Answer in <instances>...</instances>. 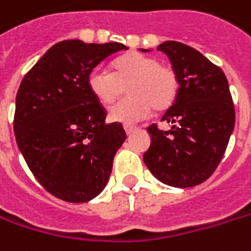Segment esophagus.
<instances>
[{
    "label": "esophagus",
    "instance_id": "34e87169",
    "mask_svg": "<svg viewBox=\"0 0 251 251\" xmlns=\"http://www.w3.org/2000/svg\"><path fill=\"white\" fill-rule=\"evenodd\" d=\"M124 130L127 132V135H130L131 132H134L137 130V127H135V126H130V124H126V126H124Z\"/></svg>",
    "mask_w": 251,
    "mask_h": 251
}]
</instances>
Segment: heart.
I'll list each match as a JSON object with an SVG mask.
<instances>
[{"mask_svg": "<svg viewBox=\"0 0 251 251\" xmlns=\"http://www.w3.org/2000/svg\"><path fill=\"white\" fill-rule=\"evenodd\" d=\"M113 73L96 69L89 76V87L97 100L106 106L116 103L128 87L130 97L111 107L110 119L119 123H134L155 111H167L179 92L176 72L159 65L155 57L131 52L111 65Z\"/></svg>", "mask_w": 251, "mask_h": 251, "instance_id": "b5f03b06", "label": "heart"}]
</instances>
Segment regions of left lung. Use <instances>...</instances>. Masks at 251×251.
Wrapping results in <instances>:
<instances>
[{
    "mask_svg": "<svg viewBox=\"0 0 251 251\" xmlns=\"http://www.w3.org/2000/svg\"><path fill=\"white\" fill-rule=\"evenodd\" d=\"M157 49L169 57L179 92L161 119L171 130L147 128L151 145L143 158L158 181L189 188L206 181L223 158L234 128L232 94L223 70L196 49L175 41Z\"/></svg>",
    "mask_w": 251,
    "mask_h": 251,
    "instance_id": "left-lung-1",
    "label": "left lung"
}]
</instances>
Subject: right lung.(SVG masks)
I'll return each instance as SVG.
<instances>
[{"instance_id": "add662e5", "label": "right lung", "mask_w": 251, "mask_h": 251, "mask_svg": "<svg viewBox=\"0 0 251 251\" xmlns=\"http://www.w3.org/2000/svg\"><path fill=\"white\" fill-rule=\"evenodd\" d=\"M126 45H53L19 84L14 132L33 176L62 201L82 203L106 186L113 159L126 140L121 123L106 124L107 111L89 87V76Z\"/></svg>"}]
</instances>
